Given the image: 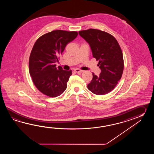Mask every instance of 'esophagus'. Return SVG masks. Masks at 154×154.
<instances>
[{"label":"esophagus","mask_w":154,"mask_h":154,"mask_svg":"<svg viewBox=\"0 0 154 154\" xmlns=\"http://www.w3.org/2000/svg\"><path fill=\"white\" fill-rule=\"evenodd\" d=\"M74 70L76 72H77V73H80V72H82V70L79 69H75Z\"/></svg>","instance_id":"obj_1"}]
</instances>
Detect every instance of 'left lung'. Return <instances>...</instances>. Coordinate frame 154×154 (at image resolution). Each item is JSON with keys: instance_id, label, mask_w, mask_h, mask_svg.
<instances>
[{"instance_id": "1", "label": "left lung", "mask_w": 154, "mask_h": 154, "mask_svg": "<svg viewBox=\"0 0 154 154\" xmlns=\"http://www.w3.org/2000/svg\"><path fill=\"white\" fill-rule=\"evenodd\" d=\"M79 34L89 44L92 56L98 60L97 66L101 69L98 76L92 72L88 88L96 95L107 94L121 79L124 69L121 48L113 36L101 30L90 29L80 31Z\"/></svg>"}]
</instances>
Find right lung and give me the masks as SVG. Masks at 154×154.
I'll return each mask as SVG.
<instances>
[{"instance_id": "add662e5", "label": "right lung", "mask_w": 154, "mask_h": 154, "mask_svg": "<svg viewBox=\"0 0 154 154\" xmlns=\"http://www.w3.org/2000/svg\"><path fill=\"white\" fill-rule=\"evenodd\" d=\"M78 35L76 31L54 30L38 38L34 44L29 58V72L33 82L42 94L56 97L67 88L72 72L56 67L55 63Z\"/></svg>"}]
</instances>
